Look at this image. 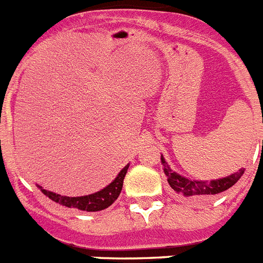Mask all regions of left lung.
Masks as SVG:
<instances>
[{
    "label": "left lung",
    "instance_id": "8db88e82",
    "mask_svg": "<svg viewBox=\"0 0 263 263\" xmlns=\"http://www.w3.org/2000/svg\"><path fill=\"white\" fill-rule=\"evenodd\" d=\"M160 160L163 164V171L167 176V182L170 187L179 195H183L185 197L191 196H212L220 192L227 191L228 188L236 184L238 179L243 175L245 168H240L237 173L228 175L225 178L215 179V180H192L180 174L175 173L171 170L168 163L166 162L163 155H160Z\"/></svg>",
    "mask_w": 263,
    "mask_h": 263
}]
</instances>
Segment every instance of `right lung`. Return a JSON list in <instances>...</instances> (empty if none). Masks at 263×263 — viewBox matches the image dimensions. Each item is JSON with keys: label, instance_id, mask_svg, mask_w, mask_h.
I'll use <instances>...</instances> for the list:
<instances>
[{"label": "right lung", "instance_id": "right-lung-1", "mask_svg": "<svg viewBox=\"0 0 263 263\" xmlns=\"http://www.w3.org/2000/svg\"><path fill=\"white\" fill-rule=\"evenodd\" d=\"M127 168H129V164H126L124 168L121 170L118 175L115 178V180L110 184L106 185L105 188H103L101 191L85 195V196H63V195L55 194L52 191H47V190H45V188L38 184H36V187L41 190L42 194H45L48 199L60 204V205L68 206V208H76V210L84 211V212H97V211L105 210L117 200V197L121 194V190H122Z\"/></svg>", "mask_w": 263, "mask_h": 263}]
</instances>
